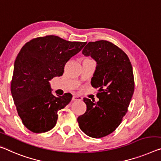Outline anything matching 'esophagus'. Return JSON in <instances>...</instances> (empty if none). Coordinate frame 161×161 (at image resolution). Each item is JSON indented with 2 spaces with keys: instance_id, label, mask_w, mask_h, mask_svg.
<instances>
[{
  "instance_id": "34e87169",
  "label": "esophagus",
  "mask_w": 161,
  "mask_h": 161,
  "mask_svg": "<svg viewBox=\"0 0 161 161\" xmlns=\"http://www.w3.org/2000/svg\"><path fill=\"white\" fill-rule=\"evenodd\" d=\"M72 100H73V101H77V100L81 101V100H82V97H80V96H77V95H74V96H73Z\"/></svg>"
}]
</instances>
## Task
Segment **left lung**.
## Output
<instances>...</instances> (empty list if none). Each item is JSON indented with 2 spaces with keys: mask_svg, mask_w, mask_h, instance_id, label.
I'll use <instances>...</instances> for the list:
<instances>
[{
  "mask_svg": "<svg viewBox=\"0 0 161 161\" xmlns=\"http://www.w3.org/2000/svg\"><path fill=\"white\" fill-rule=\"evenodd\" d=\"M82 53L97 64L91 83L98 88L99 100L84 98L86 112L77 120L86 135L101 138L117 129L127 112L135 89L132 67L125 52L106 40L88 42Z\"/></svg>",
  "mask_w": 161,
  "mask_h": 161,
  "instance_id": "left-lung-1",
  "label": "left lung"
}]
</instances>
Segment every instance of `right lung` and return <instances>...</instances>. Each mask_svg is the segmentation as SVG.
Returning <instances> with one entry per match:
<instances>
[{"label": "right lung", "instance_id": "1", "mask_svg": "<svg viewBox=\"0 0 161 161\" xmlns=\"http://www.w3.org/2000/svg\"><path fill=\"white\" fill-rule=\"evenodd\" d=\"M86 44L48 35L31 39L19 52L14 63L11 91L19 116L32 132L53 129L58 112L72 99L69 93L54 96L49 80L63 75L67 62Z\"/></svg>", "mask_w": 161, "mask_h": 161}]
</instances>
